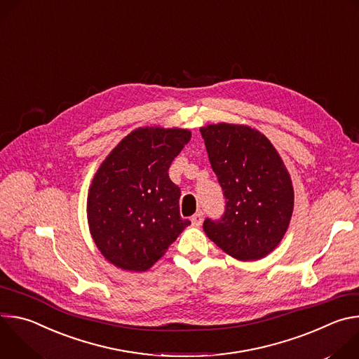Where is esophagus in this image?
<instances>
[{
  "mask_svg": "<svg viewBox=\"0 0 359 359\" xmlns=\"http://www.w3.org/2000/svg\"><path fill=\"white\" fill-rule=\"evenodd\" d=\"M191 223H193L194 226H200V224L203 223V213H201V212L196 213V215L191 217Z\"/></svg>",
  "mask_w": 359,
  "mask_h": 359,
  "instance_id": "obj_1",
  "label": "esophagus"
}]
</instances>
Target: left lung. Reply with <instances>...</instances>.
<instances>
[{
	"label": "left lung",
	"instance_id": "obj_1",
	"mask_svg": "<svg viewBox=\"0 0 359 359\" xmlns=\"http://www.w3.org/2000/svg\"><path fill=\"white\" fill-rule=\"evenodd\" d=\"M200 133L226 198L223 216L204 220V233L237 260L266 257L284 237L294 209L291 177L278 151L243 125H208Z\"/></svg>",
	"mask_w": 359,
	"mask_h": 359
}]
</instances>
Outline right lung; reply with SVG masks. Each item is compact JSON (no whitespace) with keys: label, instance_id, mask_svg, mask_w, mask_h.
Segmentation results:
<instances>
[{"label":"right lung","instance_id":"right-lung-1","mask_svg":"<svg viewBox=\"0 0 359 359\" xmlns=\"http://www.w3.org/2000/svg\"><path fill=\"white\" fill-rule=\"evenodd\" d=\"M186 129L139 128L97 169L88 193V223L104 257L146 271L190 224L180 217V189L169 168L189 143Z\"/></svg>","mask_w":359,"mask_h":359}]
</instances>
